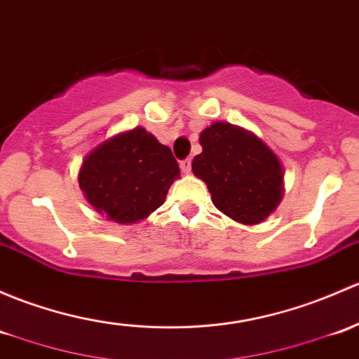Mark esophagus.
<instances>
[{
	"instance_id": "1",
	"label": "esophagus",
	"mask_w": 359,
	"mask_h": 359,
	"mask_svg": "<svg viewBox=\"0 0 359 359\" xmlns=\"http://www.w3.org/2000/svg\"><path fill=\"white\" fill-rule=\"evenodd\" d=\"M180 168H182L184 173H189L191 172V160H189V158H187V160L180 161Z\"/></svg>"
}]
</instances>
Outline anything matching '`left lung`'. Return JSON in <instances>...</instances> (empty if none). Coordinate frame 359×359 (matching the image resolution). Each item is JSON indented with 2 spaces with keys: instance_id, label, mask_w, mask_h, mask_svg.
Masks as SVG:
<instances>
[{
  "instance_id": "obj_1",
  "label": "left lung",
  "mask_w": 359,
  "mask_h": 359,
  "mask_svg": "<svg viewBox=\"0 0 359 359\" xmlns=\"http://www.w3.org/2000/svg\"><path fill=\"white\" fill-rule=\"evenodd\" d=\"M199 144L203 153L192 160V172L206 182L213 205L239 224L269 218L284 191L277 154L255 134L227 122L206 127Z\"/></svg>"
}]
</instances>
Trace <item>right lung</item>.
<instances>
[{"mask_svg": "<svg viewBox=\"0 0 359 359\" xmlns=\"http://www.w3.org/2000/svg\"><path fill=\"white\" fill-rule=\"evenodd\" d=\"M179 173L168 146L135 127L90 151L79 172V186L108 220L135 224L163 205Z\"/></svg>", "mask_w": 359, "mask_h": 359, "instance_id": "obj_1", "label": "right lung"}]
</instances>
